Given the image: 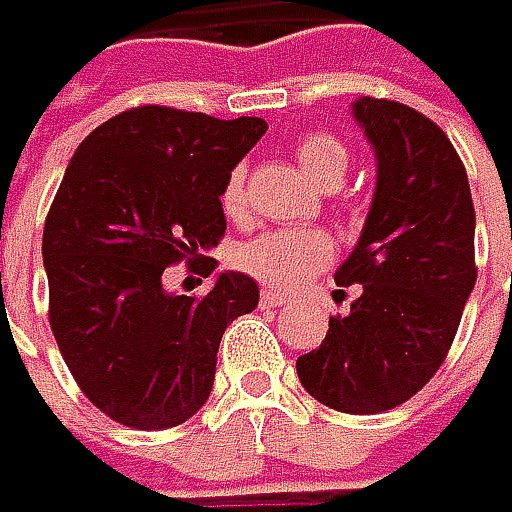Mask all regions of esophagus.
Here are the masks:
<instances>
[{
    "instance_id": "34e87169",
    "label": "esophagus",
    "mask_w": 512,
    "mask_h": 512,
    "mask_svg": "<svg viewBox=\"0 0 512 512\" xmlns=\"http://www.w3.org/2000/svg\"><path fill=\"white\" fill-rule=\"evenodd\" d=\"M289 304H292V301L284 298V295H278V292H263V295H260V307H266V310H269V307H289Z\"/></svg>"
}]
</instances>
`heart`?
Listing matches in <instances>:
<instances>
[{
	"mask_svg": "<svg viewBox=\"0 0 512 512\" xmlns=\"http://www.w3.org/2000/svg\"><path fill=\"white\" fill-rule=\"evenodd\" d=\"M295 162L301 173L324 191H333L345 179L350 156L339 138L327 133H307L295 144ZM223 211L243 217L246 211V170L234 167L223 185ZM333 255L330 240L313 228H278L263 231L237 249V266L252 278L275 289H298L327 266Z\"/></svg>",
	"mask_w": 512,
	"mask_h": 512,
	"instance_id": "obj_1",
	"label": "heart"
}]
</instances>
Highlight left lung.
<instances>
[{
  "instance_id": "left-lung-1",
  "label": "left lung",
  "mask_w": 512,
  "mask_h": 512,
  "mask_svg": "<svg viewBox=\"0 0 512 512\" xmlns=\"http://www.w3.org/2000/svg\"><path fill=\"white\" fill-rule=\"evenodd\" d=\"M376 188L336 284H359L345 316L295 371L318 403L379 414L411 400L446 359L475 286V208L446 133L397 101L356 98Z\"/></svg>"
}]
</instances>
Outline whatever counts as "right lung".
<instances>
[{"instance_id":"right-lung-1","label":"right lung","mask_w":512,"mask_h":512,"mask_svg":"<svg viewBox=\"0 0 512 512\" xmlns=\"http://www.w3.org/2000/svg\"><path fill=\"white\" fill-rule=\"evenodd\" d=\"M263 133V118L138 106L75 150L43 231L48 321L80 391L106 417L156 432L205 406L220 339L255 310L260 289L228 269L191 298L167 292L162 275L220 243L223 185ZM214 269L205 257V272Z\"/></svg>"}]
</instances>
